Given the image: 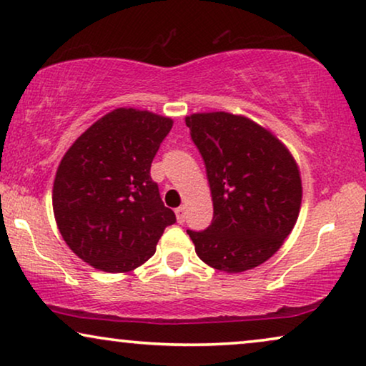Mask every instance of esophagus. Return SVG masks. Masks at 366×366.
Returning <instances> with one entry per match:
<instances>
[{"label":"esophagus","mask_w":366,"mask_h":366,"mask_svg":"<svg viewBox=\"0 0 366 366\" xmlns=\"http://www.w3.org/2000/svg\"><path fill=\"white\" fill-rule=\"evenodd\" d=\"M174 213H177V219H178V223H179V224L184 223V208H183V207H179V208L174 209Z\"/></svg>","instance_id":"esophagus-1"}]
</instances>
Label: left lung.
<instances>
[{
	"label": "left lung",
	"instance_id": "left-lung-1",
	"mask_svg": "<svg viewBox=\"0 0 366 366\" xmlns=\"http://www.w3.org/2000/svg\"><path fill=\"white\" fill-rule=\"evenodd\" d=\"M212 189L213 219L188 229L199 259L239 273L267 262L292 233L302 207V177L288 148L242 114L213 112L184 118Z\"/></svg>",
	"mask_w": 366,
	"mask_h": 366
}]
</instances>
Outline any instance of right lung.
Returning a JSON list of instances; mask_svg holds the SVG:
<instances>
[{
	"instance_id": "add662e5",
	"label": "right lung",
	"mask_w": 366,
	"mask_h": 366,
	"mask_svg": "<svg viewBox=\"0 0 366 366\" xmlns=\"http://www.w3.org/2000/svg\"><path fill=\"white\" fill-rule=\"evenodd\" d=\"M172 127L168 117L117 108L64 153L53 184L54 219L73 253L93 268L132 272L177 222L149 177Z\"/></svg>"
}]
</instances>
